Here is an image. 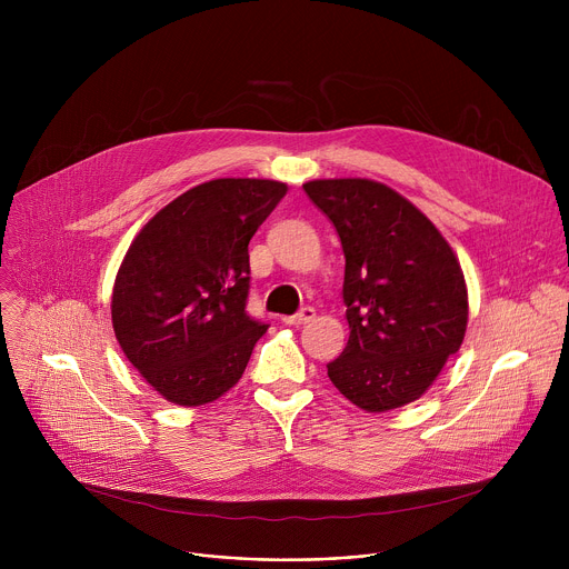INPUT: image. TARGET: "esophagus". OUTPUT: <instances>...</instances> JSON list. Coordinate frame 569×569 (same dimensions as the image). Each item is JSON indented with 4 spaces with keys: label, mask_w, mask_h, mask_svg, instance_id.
I'll return each instance as SVG.
<instances>
[{
    "label": "esophagus",
    "mask_w": 569,
    "mask_h": 569,
    "mask_svg": "<svg viewBox=\"0 0 569 569\" xmlns=\"http://www.w3.org/2000/svg\"><path fill=\"white\" fill-rule=\"evenodd\" d=\"M312 319H315V310H312L310 306L301 308L297 315H286V317H281V321L288 323V327H299V323H308V321H312Z\"/></svg>",
    "instance_id": "esophagus-1"
}]
</instances>
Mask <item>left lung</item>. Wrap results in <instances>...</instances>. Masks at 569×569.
I'll list each match as a JSON object with an SVG mask.
<instances>
[{"instance_id":"8db88e82","label":"left lung","mask_w":569,"mask_h":569,"mask_svg":"<svg viewBox=\"0 0 569 569\" xmlns=\"http://www.w3.org/2000/svg\"><path fill=\"white\" fill-rule=\"evenodd\" d=\"M303 191L336 224L347 259L349 342L327 365L331 382L371 415L415 402L466 336L457 254L421 209L382 182L312 180Z\"/></svg>"}]
</instances>
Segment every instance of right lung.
Masks as SVG:
<instances>
[{
	"mask_svg": "<svg viewBox=\"0 0 569 569\" xmlns=\"http://www.w3.org/2000/svg\"><path fill=\"white\" fill-rule=\"evenodd\" d=\"M288 184L220 178L159 209L112 288V329L141 378L182 408L213 402L246 371L268 323L246 310L248 246Z\"/></svg>",
	"mask_w": 569,
	"mask_h": 569,
	"instance_id": "right-lung-1",
	"label": "right lung"
}]
</instances>
